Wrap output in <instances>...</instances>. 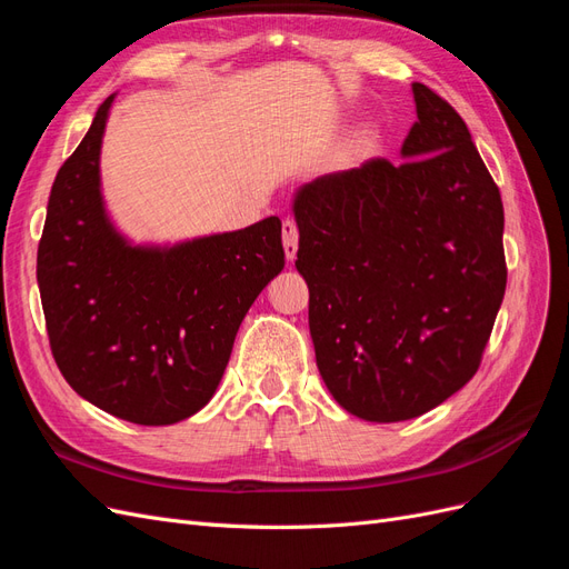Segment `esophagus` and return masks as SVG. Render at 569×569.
I'll use <instances>...</instances> for the list:
<instances>
[{
	"mask_svg": "<svg viewBox=\"0 0 569 569\" xmlns=\"http://www.w3.org/2000/svg\"><path fill=\"white\" fill-rule=\"evenodd\" d=\"M282 244H284L287 261H295L299 251V230H297V222L289 218L282 222Z\"/></svg>",
	"mask_w": 569,
	"mask_h": 569,
	"instance_id": "34e87169",
	"label": "esophagus"
}]
</instances>
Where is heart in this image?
Masks as SVG:
<instances>
[{"instance_id": "obj_1", "label": "heart", "mask_w": 569, "mask_h": 569, "mask_svg": "<svg viewBox=\"0 0 569 569\" xmlns=\"http://www.w3.org/2000/svg\"><path fill=\"white\" fill-rule=\"evenodd\" d=\"M375 142H377V130L375 128H363L358 132V147L360 149H370V147H375Z\"/></svg>"}]
</instances>
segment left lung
<instances>
[{"label": "left lung", "mask_w": 569, "mask_h": 569, "mask_svg": "<svg viewBox=\"0 0 569 569\" xmlns=\"http://www.w3.org/2000/svg\"><path fill=\"white\" fill-rule=\"evenodd\" d=\"M418 120L385 159L297 189V270L325 387L401 422L472 380L506 295L503 203L465 120L412 82Z\"/></svg>", "instance_id": "8db88e82"}]
</instances>
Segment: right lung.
I'll list each match as a JSON object with an SVG mask.
<instances>
[{
	"label": "right lung",
	"instance_id": "add662e5",
	"mask_svg": "<svg viewBox=\"0 0 569 569\" xmlns=\"http://www.w3.org/2000/svg\"><path fill=\"white\" fill-rule=\"evenodd\" d=\"M116 94L57 173L38 247L47 335L66 382L134 425L194 416L222 380L239 325L284 268L282 222L176 244H134L101 194Z\"/></svg>",
	"mask_w": 569,
	"mask_h": 569
}]
</instances>
